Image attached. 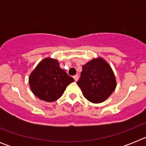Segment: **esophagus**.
Returning <instances> with one entry per match:
<instances>
[{
    "label": "esophagus",
    "instance_id": "obj_1",
    "mask_svg": "<svg viewBox=\"0 0 146 146\" xmlns=\"http://www.w3.org/2000/svg\"><path fill=\"white\" fill-rule=\"evenodd\" d=\"M73 77H74V80H75L76 82H77V81L78 80V79H79V76H78V74H76V75H74Z\"/></svg>",
    "mask_w": 146,
    "mask_h": 146
}]
</instances>
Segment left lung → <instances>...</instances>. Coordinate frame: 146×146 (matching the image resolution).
Returning <instances> with one entry per match:
<instances>
[{
    "label": "left lung",
    "mask_w": 146,
    "mask_h": 146,
    "mask_svg": "<svg viewBox=\"0 0 146 146\" xmlns=\"http://www.w3.org/2000/svg\"><path fill=\"white\" fill-rule=\"evenodd\" d=\"M77 84L86 99L97 104L104 102L113 94L116 88V80L109 64L99 57L82 66Z\"/></svg>",
    "instance_id": "obj_1"
}]
</instances>
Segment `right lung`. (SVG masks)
Instances as JSON below:
<instances>
[{"mask_svg":"<svg viewBox=\"0 0 146 146\" xmlns=\"http://www.w3.org/2000/svg\"><path fill=\"white\" fill-rule=\"evenodd\" d=\"M74 81L60 68L58 60L51 58L40 61L29 76V86L33 94L47 102L58 99L67 86Z\"/></svg>","mask_w":146,"mask_h":146,"instance_id":"add662e5","label":"right lung"}]
</instances>
